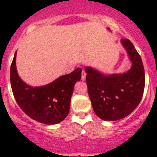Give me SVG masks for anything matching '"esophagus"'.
I'll use <instances>...</instances> for the list:
<instances>
[{"label":"esophagus","instance_id":"1","mask_svg":"<svg viewBox=\"0 0 157 157\" xmlns=\"http://www.w3.org/2000/svg\"><path fill=\"white\" fill-rule=\"evenodd\" d=\"M86 72H85L84 71H82V74H81V79H82V80H85V79H86Z\"/></svg>","mask_w":157,"mask_h":157}]
</instances>
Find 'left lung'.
Returning a JSON list of instances; mask_svg holds the SVG:
<instances>
[{"instance_id":"1","label":"left lung","mask_w":157,"mask_h":157,"mask_svg":"<svg viewBox=\"0 0 157 157\" xmlns=\"http://www.w3.org/2000/svg\"><path fill=\"white\" fill-rule=\"evenodd\" d=\"M121 42L132 63L129 71L106 75L91 67H85L92 106L96 115L105 121H117L128 116L140 103L144 90L141 58L129 39Z\"/></svg>"}]
</instances>
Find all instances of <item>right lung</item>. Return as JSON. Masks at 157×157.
<instances>
[{"mask_svg":"<svg viewBox=\"0 0 157 157\" xmlns=\"http://www.w3.org/2000/svg\"><path fill=\"white\" fill-rule=\"evenodd\" d=\"M17 52L10 67V84L14 98L20 109L33 119L46 124L62 121L70 111L74 84L81 79V68L61 76L42 86L26 84L17 74Z\"/></svg>","mask_w":157,"mask_h":157,"instance_id":"obj_1","label":"right lung"}]
</instances>
